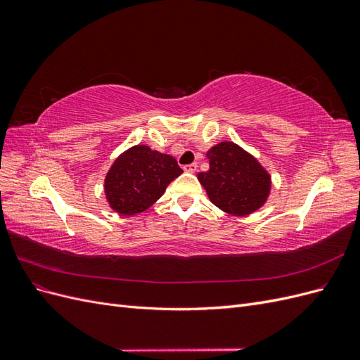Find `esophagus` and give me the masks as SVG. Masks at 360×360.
Wrapping results in <instances>:
<instances>
[{"instance_id":"obj_1","label":"esophagus","mask_w":360,"mask_h":360,"mask_svg":"<svg viewBox=\"0 0 360 360\" xmlns=\"http://www.w3.org/2000/svg\"><path fill=\"white\" fill-rule=\"evenodd\" d=\"M197 168H198L197 163H189V165H184L183 167V169L186 171V172H195V171H197Z\"/></svg>"}]
</instances>
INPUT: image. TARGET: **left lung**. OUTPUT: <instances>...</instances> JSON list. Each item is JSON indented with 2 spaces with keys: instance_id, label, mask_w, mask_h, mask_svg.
Returning a JSON list of instances; mask_svg holds the SVG:
<instances>
[{
  "instance_id": "1",
  "label": "left lung",
  "mask_w": 360,
  "mask_h": 360,
  "mask_svg": "<svg viewBox=\"0 0 360 360\" xmlns=\"http://www.w3.org/2000/svg\"><path fill=\"white\" fill-rule=\"evenodd\" d=\"M210 169L198 174L210 201L221 210L246 216L269 197L270 176L259 162L234 143H219L207 151Z\"/></svg>"
}]
</instances>
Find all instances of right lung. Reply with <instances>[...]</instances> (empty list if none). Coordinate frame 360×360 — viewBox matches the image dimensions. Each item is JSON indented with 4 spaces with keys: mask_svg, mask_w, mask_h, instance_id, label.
<instances>
[{
    "mask_svg": "<svg viewBox=\"0 0 360 360\" xmlns=\"http://www.w3.org/2000/svg\"><path fill=\"white\" fill-rule=\"evenodd\" d=\"M183 169L169 155L135 146L120 155L108 171L105 193L111 209L132 216L147 210Z\"/></svg>",
    "mask_w": 360,
    "mask_h": 360,
    "instance_id": "add662e5",
    "label": "right lung"
}]
</instances>
